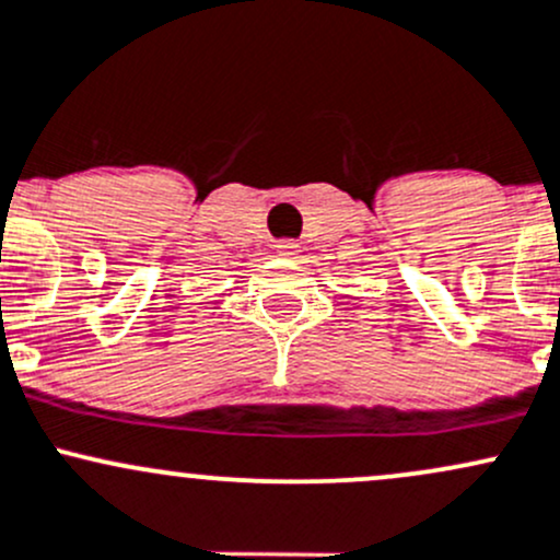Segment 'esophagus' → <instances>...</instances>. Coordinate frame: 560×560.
<instances>
[{"label": "esophagus", "instance_id": "1", "mask_svg": "<svg viewBox=\"0 0 560 560\" xmlns=\"http://www.w3.org/2000/svg\"><path fill=\"white\" fill-rule=\"evenodd\" d=\"M299 250H301V246L296 241H280L278 243V254L282 256V259H296Z\"/></svg>", "mask_w": 560, "mask_h": 560}]
</instances>
